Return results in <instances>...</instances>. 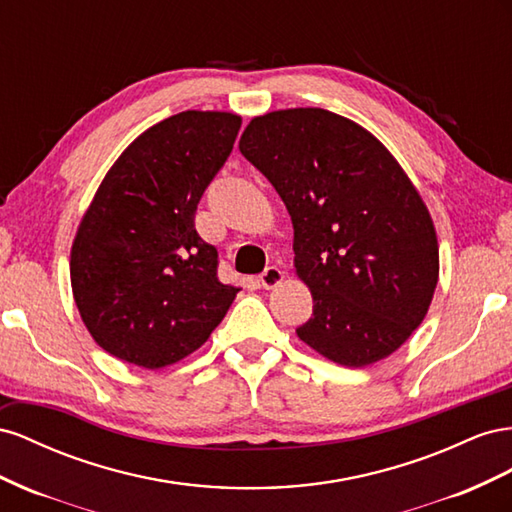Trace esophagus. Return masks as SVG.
I'll return each instance as SVG.
<instances>
[{
  "label": "esophagus",
  "instance_id": "esophagus-1",
  "mask_svg": "<svg viewBox=\"0 0 512 512\" xmlns=\"http://www.w3.org/2000/svg\"><path fill=\"white\" fill-rule=\"evenodd\" d=\"M283 279H285V272L281 268L270 266V268H266L264 272H261L259 285L264 287V289H274V287H279L283 283Z\"/></svg>",
  "mask_w": 512,
  "mask_h": 512
}]
</instances>
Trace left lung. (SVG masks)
Instances as JSON below:
<instances>
[{
  "mask_svg": "<svg viewBox=\"0 0 512 512\" xmlns=\"http://www.w3.org/2000/svg\"><path fill=\"white\" fill-rule=\"evenodd\" d=\"M240 152L294 225V266L313 317L296 330L349 369L388 358L422 324L440 276L431 214L386 145L326 109L257 115Z\"/></svg>",
  "mask_w": 512,
  "mask_h": 512,
  "instance_id": "left-lung-1",
  "label": "left lung"
}]
</instances>
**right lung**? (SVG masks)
<instances>
[{"mask_svg": "<svg viewBox=\"0 0 512 512\" xmlns=\"http://www.w3.org/2000/svg\"><path fill=\"white\" fill-rule=\"evenodd\" d=\"M242 118L182 111L115 160L70 251V285L92 339L124 362L163 369L221 324L238 287L218 281L216 248L195 229L197 203L225 165Z\"/></svg>", "mask_w": 512, "mask_h": 512, "instance_id": "add662e5", "label": "right lung"}]
</instances>
